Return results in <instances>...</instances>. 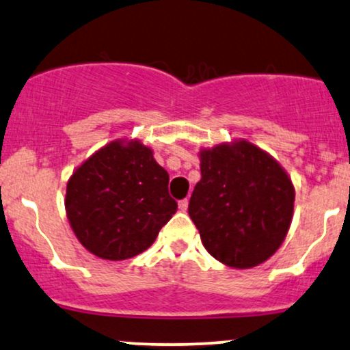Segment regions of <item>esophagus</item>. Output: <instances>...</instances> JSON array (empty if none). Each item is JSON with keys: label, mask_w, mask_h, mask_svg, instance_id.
<instances>
[{"label": "esophagus", "mask_w": 350, "mask_h": 350, "mask_svg": "<svg viewBox=\"0 0 350 350\" xmlns=\"http://www.w3.org/2000/svg\"><path fill=\"white\" fill-rule=\"evenodd\" d=\"M178 208L182 209V211H187V209H188V200L185 198L182 201H178Z\"/></svg>", "instance_id": "1"}]
</instances>
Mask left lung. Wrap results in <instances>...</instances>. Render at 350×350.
I'll list each match as a JSON object with an SVG mask.
<instances>
[{"label":"left lung","mask_w":350,"mask_h":350,"mask_svg":"<svg viewBox=\"0 0 350 350\" xmlns=\"http://www.w3.org/2000/svg\"><path fill=\"white\" fill-rule=\"evenodd\" d=\"M188 215L221 264L252 269L277 252L293 219L295 187L269 152L237 139L198 152Z\"/></svg>","instance_id":"left-lung-1"}]
</instances>
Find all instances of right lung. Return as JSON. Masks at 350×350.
I'll return each instance as SVG.
<instances>
[{"label":"right lung","mask_w":350,"mask_h":350,"mask_svg":"<svg viewBox=\"0 0 350 350\" xmlns=\"http://www.w3.org/2000/svg\"><path fill=\"white\" fill-rule=\"evenodd\" d=\"M176 208L167 170L137 139H116L98 149L73 170L65 193L70 228L105 260H126L149 249Z\"/></svg>","instance_id":"obj_1"}]
</instances>
